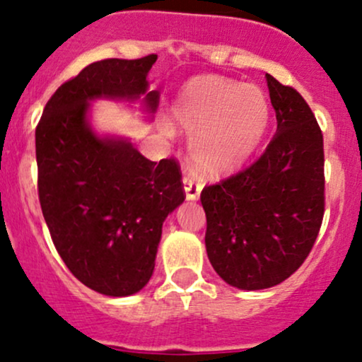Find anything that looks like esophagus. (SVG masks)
<instances>
[{
    "label": "esophagus",
    "instance_id": "34e87169",
    "mask_svg": "<svg viewBox=\"0 0 362 362\" xmlns=\"http://www.w3.org/2000/svg\"><path fill=\"white\" fill-rule=\"evenodd\" d=\"M182 186H185V191H186V198L188 199H198L199 198V193H202L203 189V182L199 180L196 174H185V177H182Z\"/></svg>",
    "mask_w": 362,
    "mask_h": 362
}]
</instances>
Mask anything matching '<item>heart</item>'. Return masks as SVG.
<instances>
[{
	"label": "heart",
	"instance_id": "heart-1",
	"mask_svg": "<svg viewBox=\"0 0 362 362\" xmlns=\"http://www.w3.org/2000/svg\"><path fill=\"white\" fill-rule=\"evenodd\" d=\"M173 119L194 132L189 151L199 168L230 171L252 156L270 120V105L258 87L221 77H198L174 100Z\"/></svg>",
	"mask_w": 362,
	"mask_h": 362
}]
</instances>
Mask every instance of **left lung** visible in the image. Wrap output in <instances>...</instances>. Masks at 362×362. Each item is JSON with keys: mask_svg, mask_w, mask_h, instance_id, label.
<instances>
[{"mask_svg": "<svg viewBox=\"0 0 362 362\" xmlns=\"http://www.w3.org/2000/svg\"><path fill=\"white\" fill-rule=\"evenodd\" d=\"M276 132L255 163L204 186L208 258L243 290L284 282L309 257L325 209L324 137L296 88L267 75Z\"/></svg>", "mask_w": 362, "mask_h": 362, "instance_id": "obj_1", "label": "left lung"}]
</instances>
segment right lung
I'll use <instances>...</instances> for the list:
<instances>
[{"label":"right lung","mask_w":362,"mask_h":362,"mask_svg":"<svg viewBox=\"0 0 362 362\" xmlns=\"http://www.w3.org/2000/svg\"><path fill=\"white\" fill-rule=\"evenodd\" d=\"M158 55L105 58L62 83L35 131L38 198L58 255L88 288L124 297L149 282L163 221L185 202L174 158L146 159L129 142L99 139L87 126V102L136 99L151 110L159 92H147Z\"/></svg>","instance_id":"1"}]
</instances>
